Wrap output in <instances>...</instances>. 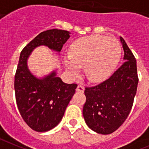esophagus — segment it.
Listing matches in <instances>:
<instances>
[{
  "mask_svg": "<svg viewBox=\"0 0 149 149\" xmlns=\"http://www.w3.org/2000/svg\"><path fill=\"white\" fill-rule=\"evenodd\" d=\"M84 90H85V88H84L83 85H79L76 88V91H78V92H84Z\"/></svg>",
  "mask_w": 149,
  "mask_h": 149,
  "instance_id": "34e87169",
  "label": "esophagus"
}]
</instances>
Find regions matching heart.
Instances as JSON below:
<instances>
[{"label":"heart","instance_id":"1","mask_svg":"<svg viewBox=\"0 0 149 149\" xmlns=\"http://www.w3.org/2000/svg\"><path fill=\"white\" fill-rule=\"evenodd\" d=\"M70 57L64 64L71 75L77 76L85 66V74L91 82L106 79L116 68L121 56V47L116 40L101 35L82 37L70 48Z\"/></svg>","mask_w":149,"mask_h":149}]
</instances>
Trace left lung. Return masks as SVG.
<instances>
[{
    "instance_id": "1",
    "label": "left lung",
    "mask_w": 149,
    "mask_h": 149,
    "mask_svg": "<svg viewBox=\"0 0 149 149\" xmlns=\"http://www.w3.org/2000/svg\"><path fill=\"white\" fill-rule=\"evenodd\" d=\"M125 52L122 65L108 79L92 87H85L84 118L88 126L100 134L116 131L131 110L138 85L136 61L122 37Z\"/></svg>"
}]
</instances>
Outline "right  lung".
Wrapping results in <instances>:
<instances>
[{
  "instance_id": "add662e5",
  "label": "right lung",
  "mask_w": 149,
  "mask_h": 149,
  "mask_svg": "<svg viewBox=\"0 0 149 149\" xmlns=\"http://www.w3.org/2000/svg\"><path fill=\"white\" fill-rule=\"evenodd\" d=\"M69 34L64 30H47L21 52L14 81L15 100L23 120L35 131H48L58 125L77 85L64 83L55 71L41 79L36 78L28 70L27 59L32 50L41 45L61 52Z\"/></svg>"
}]
</instances>
